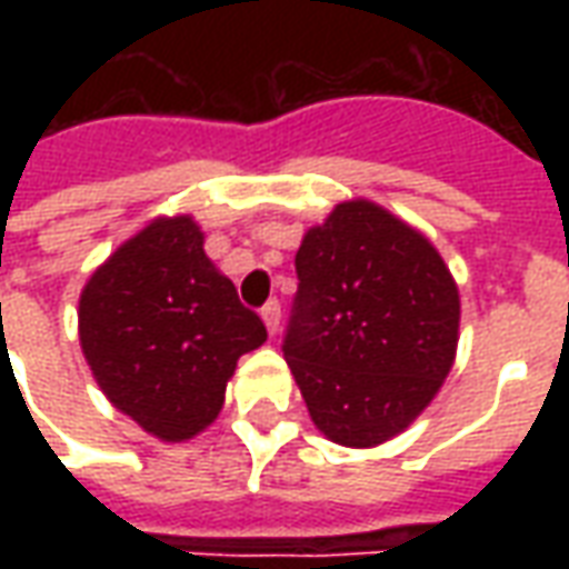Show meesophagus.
<instances>
[{
	"label": "esophagus",
	"instance_id": "esophagus-1",
	"mask_svg": "<svg viewBox=\"0 0 569 569\" xmlns=\"http://www.w3.org/2000/svg\"><path fill=\"white\" fill-rule=\"evenodd\" d=\"M261 320L268 326V332L277 335L280 332V305L277 301H268L264 308H261Z\"/></svg>",
	"mask_w": 569,
	"mask_h": 569
}]
</instances>
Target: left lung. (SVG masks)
<instances>
[{"label": "left lung", "mask_w": 569, "mask_h": 569, "mask_svg": "<svg viewBox=\"0 0 569 569\" xmlns=\"http://www.w3.org/2000/svg\"><path fill=\"white\" fill-rule=\"evenodd\" d=\"M283 357L313 427L378 448L436 399L457 359L460 292L427 234L366 198L301 237Z\"/></svg>", "instance_id": "1"}]
</instances>
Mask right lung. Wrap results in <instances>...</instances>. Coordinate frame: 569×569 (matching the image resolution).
<instances>
[{
  "label": "right lung",
  "instance_id": "add662e5",
  "mask_svg": "<svg viewBox=\"0 0 569 569\" xmlns=\"http://www.w3.org/2000/svg\"><path fill=\"white\" fill-rule=\"evenodd\" d=\"M79 341L97 387L161 441H188L224 406L237 359L268 341L203 252L194 216H158L91 273Z\"/></svg>",
  "mask_w": 569,
  "mask_h": 569
}]
</instances>
